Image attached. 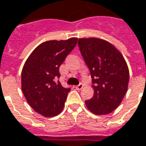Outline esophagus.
Here are the masks:
<instances>
[{"label":"esophagus","instance_id":"1","mask_svg":"<svg viewBox=\"0 0 146 146\" xmlns=\"http://www.w3.org/2000/svg\"><path fill=\"white\" fill-rule=\"evenodd\" d=\"M83 88H84V84H83V83H80V84L77 85L76 87V88L77 90H81Z\"/></svg>","mask_w":146,"mask_h":146}]
</instances>
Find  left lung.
<instances>
[{"mask_svg":"<svg viewBox=\"0 0 146 146\" xmlns=\"http://www.w3.org/2000/svg\"><path fill=\"white\" fill-rule=\"evenodd\" d=\"M82 57L90 70L94 95L85 101L96 115H106L121 103L127 90L129 70L123 57L109 42L98 39H79Z\"/></svg>","mask_w":146,"mask_h":146,"instance_id":"1","label":"left lung"}]
</instances>
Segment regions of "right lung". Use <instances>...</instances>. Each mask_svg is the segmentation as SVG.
<instances>
[{"label":"right lung","mask_w":146,"mask_h":146,"mask_svg":"<svg viewBox=\"0 0 146 146\" xmlns=\"http://www.w3.org/2000/svg\"><path fill=\"white\" fill-rule=\"evenodd\" d=\"M77 38L40 44L27 59L22 70V90L27 103L44 117L58 115L64 107L70 88L58 80L59 67L76 47Z\"/></svg>","instance_id":"add662e5"}]
</instances>
